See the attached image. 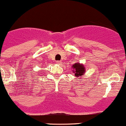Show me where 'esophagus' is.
Masks as SVG:
<instances>
[{"instance_id":"1","label":"esophagus","mask_w":126,"mask_h":126,"mask_svg":"<svg viewBox=\"0 0 126 126\" xmlns=\"http://www.w3.org/2000/svg\"><path fill=\"white\" fill-rule=\"evenodd\" d=\"M56 63H57V64H62V62H60V61H57V62H56Z\"/></svg>"}]
</instances>
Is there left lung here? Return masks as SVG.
<instances>
[{
    "mask_svg": "<svg viewBox=\"0 0 126 126\" xmlns=\"http://www.w3.org/2000/svg\"><path fill=\"white\" fill-rule=\"evenodd\" d=\"M72 68L73 69V72L74 73L76 77H81V76H82L85 72L84 66L83 64H80L79 63H76L74 64Z\"/></svg>",
    "mask_w": 126,
    "mask_h": 126,
    "instance_id": "8db88e82",
    "label": "left lung"
}]
</instances>
